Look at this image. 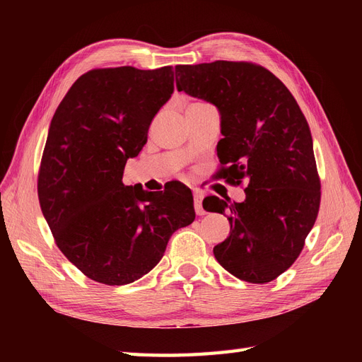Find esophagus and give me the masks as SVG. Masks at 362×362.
I'll return each instance as SVG.
<instances>
[{"mask_svg":"<svg viewBox=\"0 0 362 362\" xmlns=\"http://www.w3.org/2000/svg\"><path fill=\"white\" fill-rule=\"evenodd\" d=\"M202 199L204 194L198 189H193V204H194V211L198 216L204 214V208H202Z\"/></svg>","mask_w":362,"mask_h":362,"instance_id":"34e87169","label":"esophagus"}]
</instances>
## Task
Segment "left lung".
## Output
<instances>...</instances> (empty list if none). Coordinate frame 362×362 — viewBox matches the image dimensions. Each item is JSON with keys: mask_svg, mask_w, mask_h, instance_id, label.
<instances>
[{"mask_svg": "<svg viewBox=\"0 0 362 362\" xmlns=\"http://www.w3.org/2000/svg\"><path fill=\"white\" fill-rule=\"evenodd\" d=\"M177 89L213 104L221 115L217 144L221 175L246 182L243 202L206 196V211L231 214L229 235L214 257L235 278L264 284L299 257L319 213L317 175L308 122L293 95L267 69L217 60L175 66Z\"/></svg>", "mask_w": 362, "mask_h": 362, "instance_id": "obj_1", "label": "left lung"}]
</instances>
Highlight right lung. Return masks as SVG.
Returning <instances> with one entry per match:
<instances>
[{
  "mask_svg": "<svg viewBox=\"0 0 362 362\" xmlns=\"http://www.w3.org/2000/svg\"><path fill=\"white\" fill-rule=\"evenodd\" d=\"M172 93V66L95 69L72 84L49 124L37 182L43 217L63 255L105 286L146 275L170 235L194 221L181 182L161 192L122 182Z\"/></svg>",
  "mask_w": 362,
  "mask_h": 362,
  "instance_id": "obj_1",
  "label": "right lung"
}]
</instances>
